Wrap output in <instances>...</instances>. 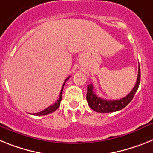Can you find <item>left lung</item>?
Returning <instances> with one entry per match:
<instances>
[{
	"label": "left lung",
	"instance_id": "obj_1",
	"mask_svg": "<svg viewBox=\"0 0 153 153\" xmlns=\"http://www.w3.org/2000/svg\"><path fill=\"white\" fill-rule=\"evenodd\" d=\"M140 67L139 65L137 80H136V83L134 86L133 89L126 97L123 99H117V100H106V99H101L97 96L93 91L92 85L91 84L88 85L87 95H86L88 104L91 109L97 112H101V113H108V112H113V111H117L123 109L131 102L135 92L137 91L139 83H140Z\"/></svg>",
	"mask_w": 153,
	"mask_h": 153
}]
</instances>
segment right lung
<instances>
[{"mask_svg": "<svg viewBox=\"0 0 153 153\" xmlns=\"http://www.w3.org/2000/svg\"><path fill=\"white\" fill-rule=\"evenodd\" d=\"M69 78H70V76L68 77L65 80V82H64V84H63V85H62V90H61L60 95H59V99H58V101H57V102H55L54 105H50L49 107H48L47 108H45V110H43V111H40V112H38V113H34V114H33V115H48V114L52 113V112H54V111H56V110L58 109V108H59V106H60L61 101H62V91H63L64 85H65V82H67V80Z\"/></svg>", "mask_w": 153, "mask_h": 153, "instance_id": "add662e5", "label": "right lung"}]
</instances>
